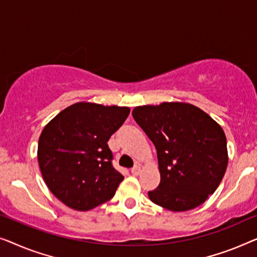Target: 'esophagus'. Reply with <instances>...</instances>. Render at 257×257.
Here are the masks:
<instances>
[{"instance_id": "34e87169", "label": "esophagus", "mask_w": 257, "mask_h": 257, "mask_svg": "<svg viewBox=\"0 0 257 257\" xmlns=\"http://www.w3.org/2000/svg\"><path fill=\"white\" fill-rule=\"evenodd\" d=\"M140 172H141L140 165H135V166H134V168L132 169V173H133L134 176H139Z\"/></svg>"}]
</instances>
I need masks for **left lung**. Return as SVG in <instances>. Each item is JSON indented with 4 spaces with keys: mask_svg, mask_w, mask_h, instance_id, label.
<instances>
[{
    "mask_svg": "<svg viewBox=\"0 0 257 257\" xmlns=\"http://www.w3.org/2000/svg\"><path fill=\"white\" fill-rule=\"evenodd\" d=\"M133 117L157 150L161 183L150 200L172 212L193 209L218 189L228 154L222 128L204 110L184 102L140 106Z\"/></svg>",
    "mask_w": 257,
    "mask_h": 257,
    "instance_id": "1",
    "label": "left lung"
}]
</instances>
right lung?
Here are the masks:
<instances>
[{"mask_svg":"<svg viewBox=\"0 0 257 257\" xmlns=\"http://www.w3.org/2000/svg\"><path fill=\"white\" fill-rule=\"evenodd\" d=\"M129 113L128 107L78 102L43 129L37 153L42 176L68 207L88 211L114 197L124 177L114 169L107 142Z\"/></svg>","mask_w":257,"mask_h":257,"instance_id":"add662e5","label":"right lung"}]
</instances>
